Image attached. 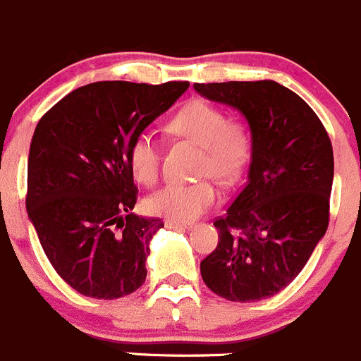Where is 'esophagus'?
<instances>
[{"label": "esophagus", "instance_id": "obj_1", "mask_svg": "<svg viewBox=\"0 0 361 361\" xmlns=\"http://www.w3.org/2000/svg\"><path fill=\"white\" fill-rule=\"evenodd\" d=\"M164 226L168 229H175V231H184V229H191L193 224H188V221H175V220H166L164 221Z\"/></svg>", "mask_w": 361, "mask_h": 361}]
</instances>
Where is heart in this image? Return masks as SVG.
Returning <instances> with one entry per match:
<instances>
[{
	"label": "heart",
	"instance_id": "heart-1",
	"mask_svg": "<svg viewBox=\"0 0 361 361\" xmlns=\"http://www.w3.org/2000/svg\"><path fill=\"white\" fill-rule=\"evenodd\" d=\"M168 134L200 147L198 173L218 183H233L250 154L249 128L240 120H227L226 112L206 100H191L166 123ZM128 164L137 183L152 186L159 175V150L152 135L140 134L128 148ZM218 193L209 180L171 183L147 198L155 216L193 221L216 204Z\"/></svg>",
	"mask_w": 361,
	"mask_h": 361
}]
</instances>
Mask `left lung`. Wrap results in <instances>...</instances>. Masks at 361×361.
Returning a JSON list of instances; mask_svg holds the SVG:
<instances>
[{
    "label": "left lung",
    "mask_w": 361,
    "mask_h": 361,
    "mask_svg": "<svg viewBox=\"0 0 361 361\" xmlns=\"http://www.w3.org/2000/svg\"><path fill=\"white\" fill-rule=\"evenodd\" d=\"M245 118V188L218 218V245L200 263L207 288L234 302L269 299L308 263L329 221L333 147L319 116L274 80L195 84Z\"/></svg>",
    "instance_id": "1"
}]
</instances>
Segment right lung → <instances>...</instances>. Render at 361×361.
Returning a JSON list of instances; mask_svg holds the SVG:
<instances>
[{"mask_svg":"<svg viewBox=\"0 0 361 361\" xmlns=\"http://www.w3.org/2000/svg\"><path fill=\"white\" fill-rule=\"evenodd\" d=\"M188 87L94 82L69 92L35 127L26 211L51 267L82 295L118 299L147 279L150 241L164 224L132 213L128 148Z\"/></svg>","mask_w":361,"mask_h":361,"instance_id":"right-lung-1","label":"right lung"}]
</instances>
